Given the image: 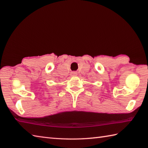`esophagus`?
I'll list each match as a JSON object with an SVG mask.
<instances>
[{
  "label": "esophagus",
  "instance_id": "1",
  "mask_svg": "<svg viewBox=\"0 0 148 148\" xmlns=\"http://www.w3.org/2000/svg\"><path fill=\"white\" fill-rule=\"evenodd\" d=\"M77 74V72H75V71H73V72H71V75L72 76H76V75Z\"/></svg>",
  "mask_w": 148,
  "mask_h": 148
}]
</instances>
